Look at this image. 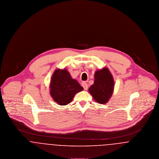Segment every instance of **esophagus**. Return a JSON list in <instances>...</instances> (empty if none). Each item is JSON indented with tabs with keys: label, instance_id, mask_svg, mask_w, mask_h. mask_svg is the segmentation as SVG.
<instances>
[{
	"label": "esophagus",
	"instance_id": "34e87169",
	"mask_svg": "<svg viewBox=\"0 0 159 159\" xmlns=\"http://www.w3.org/2000/svg\"><path fill=\"white\" fill-rule=\"evenodd\" d=\"M82 87H83V89H84L85 91L88 89V84L86 83L85 82H83L82 83Z\"/></svg>",
	"mask_w": 159,
	"mask_h": 159
}]
</instances>
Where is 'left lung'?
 I'll use <instances>...</instances> for the list:
<instances>
[{
  "instance_id": "left-lung-1",
  "label": "left lung",
  "mask_w": 159,
  "mask_h": 159,
  "mask_svg": "<svg viewBox=\"0 0 159 159\" xmlns=\"http://www.w3.org/2000/svg\"><path fill=\"white\" fill-rule=\"evenodd\" d=\"M94 83L89 88V92L94 100L101 104H106L114 91V82L113 77L106 67L95 71Z\"/></svg>"
}]
</instances>
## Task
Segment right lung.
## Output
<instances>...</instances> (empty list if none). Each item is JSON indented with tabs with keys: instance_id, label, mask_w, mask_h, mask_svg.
<instances>
[{
	"instance_id": "right-lung-1",
	"label": "right lung",
	"mask_w": 159,
	"mask_h": 159,
	"mask_svg": "<svg viewBox=\"0 0 159 159\" xmlns=\"http://www.w3.org/2000/svg\"><path fill=\"white\" fill-rule=\"evenodd\" d=\"M50 94L58 104L66 106L70 103L77 93L83 90L78 82L72 79L70 73L64 70H56L50 83Z\"/></svg>"
}]
</instances>
